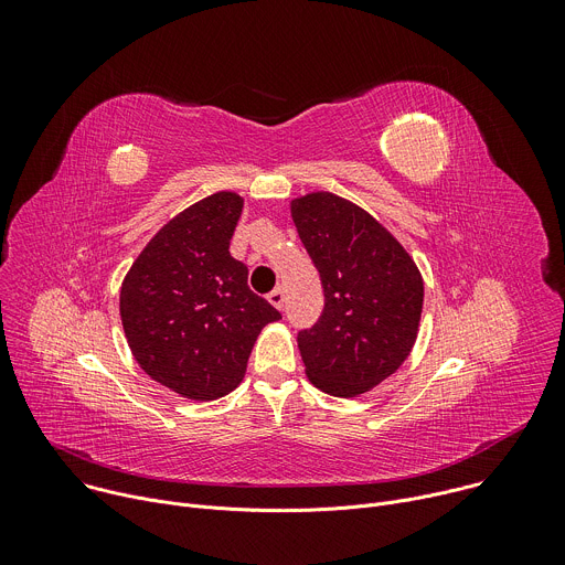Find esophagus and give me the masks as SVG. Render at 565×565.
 Returning a JSON list of instances; mask_svg holds the SVG:
<instances>
[{
    "label": "esophagus",
    "mask_w": 565,
    "mask_h": 565,
    "mask_svg": "<svg viewBox=\"0 0 565 565\" xmlns=\"http://www.w3.org/2000/svg\"><path fill=\"white\" fill-rule=\"evenodd\" d=\"M268 301H270L277 310H281V308H284V301H286L284 290H281V288H275V290L268 295Z\"/></svg>",
    "instance_id": "34e87169"
}]
</instances>
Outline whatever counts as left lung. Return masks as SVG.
<instances>
[{"instance_id":"8db88e82","label":"left lung","mask_w":565,"mask_h":565,"mask_svg":"<svg viewBox=\"0 0 565 565\" xmlns=\"http://www.w3.org/2000/svg\"><path fill=\"white\" fill-rule=\"evenodd\" d=\"M290 212L324 290V310L297 335L306 375L331 395H360L407 360L423 277L407 250L347 199L312 192L295 199Z\"/></svg>"}]
</instances>
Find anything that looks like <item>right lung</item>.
<instances>
[{
    "label": "right lung",
    "mask_w": 565,
    "mask_h": 565,
    "mask_svg": "<svg viewBox=\"0 0 565 565\" xmlns=\"http://www.w3.org/2000/svg\"><path fill=\"white\" fill-rule=\"evenodd\" d=\"M241 210L234 192L190 205L158 230L122 281L120 317L136 362L190 399L236 388L262 329L281 319L230 255Z\"/></svg>",
    "instance_id": "obj_1"
}]
</instances>
